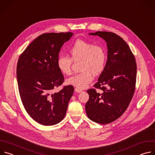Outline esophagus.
Instances as JSON below:
<instances>
[{
  "mask_svg": "<svg viewBox=\"0 0 155 155\" xmlns=\"http://www.w3.org/2000/svg\"><path fill=\"white\" fill-rule=\"evenodd\" d=\"M75 92H77V93H81L83 91H82L81 90L79 89V88L75 87Z\"/></svg>",
  "mask_w": 155,
  "mask_h": 155,
  "instance_id": "1",
  "label": "esophagus"
}]
</instances>
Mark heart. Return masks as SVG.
Instances as JSON below:
<instances>
[{
	"instance_id": "b5f03b06",
	"label": "heart",
	"mask_w": 155,
	"mask_h": 155,
	"mask_svg": "<svg viewBox=\"0 0 155 155\" xmlns=\"http://www.w3.org/2000/svg\"><path fill=\"white\" fill-rule=\"evenodd\" d=\"M69 52L71 57L67 55L58 57V68L62 74L69 75L72 72L73 61H81V72L68 78L67 83L84 89L93 81L92 74L97 75L104 70L107 58L105 49L102 45L78 39L69 48Z\"/></svg>"
}]
</instances>
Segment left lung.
Masks as SVG:
<instances>
[{"label":"left lung","instance_id":"1","mask_svg":"<svg viewBox=\"0 0 155 155\" xmlns=\"http://www.w3.org/2000/svg\"><path fill=\"white\" fill-rule=\"evenodd\" d=\"M90 34L105 40L108 55L95 88L87 91L86 112L93 121L106 124L119 118L128 107L135 92L137 64L129 45L117 34L105 31Z\"/></svg>","mask_w":155,"mask_h":155}]
</instances>
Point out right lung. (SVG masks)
Here are the masks:
<instances>
[{"label":"right lung","mask_w":155,"mask_h":155,"mask_svg":"<svg viewBox=\"0 0 155 155\" xmlns=\"http://www.w3.org/2000/svg\"><path fill=\"white\" fill-rule=\"evenodd\" d=\"M73 33H45L33 40L20 55L16 77L20 97L29 115L38 123L51 126L61 121L67 112L74 87L61 86L64 78L58 66L63 44Z\"/></svg>","instance_id":"obj_1"}]
</instances>
